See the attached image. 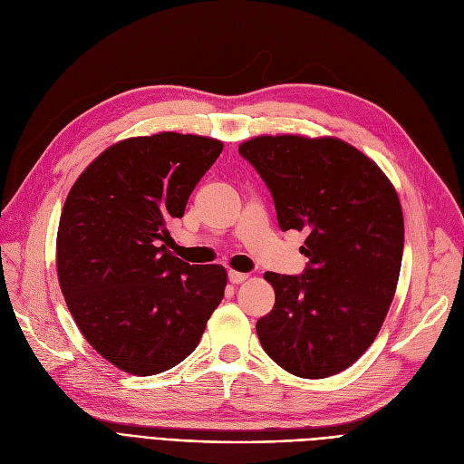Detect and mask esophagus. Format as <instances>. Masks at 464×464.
<instances>
[{
    "instance_id": "1",
    "label": "esophagus",
    "mask_w": 464,
    "mask_h": 464,
    "mask_svg": "<svg viewBox=\"0 0 464 464\" xmlns=\"http://www.w3.org/2000/svg\"><path fill=\"white\" fill-rule=\"evenodd\" d=\"M227 277H229V281L233 283V285H238V283L246 281L248 276H246V274H241V272H233V270H231V272L227 274Z\"/></svg>"
}]
</instances>
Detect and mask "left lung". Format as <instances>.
I'll use <instances>...</instances> for the list:
<instances>
[{"label":"left lung","instance_id":"obj_1","mask_svg":"<svg viewBox=\"0 0 464 464\" xmlns=\"http://www.w3.org/2000/svg\"><path fill=\"white\" fill-rule=\"evenodd\" d=\"M272 192L281 231H304L301 276L266 272L276 304L256 322L293 376L339 373L376 339L397 289L405 226L383 171L339 139L256 137L238 146Z\"/></svg>","mask_w":464,"mask_h":464}]
</instances>
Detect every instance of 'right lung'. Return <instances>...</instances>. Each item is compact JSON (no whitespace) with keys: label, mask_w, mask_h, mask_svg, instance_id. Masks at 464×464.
Segmentation results:
<instances>
[{"label":"right lung","mask_w":464,"mask_h":464,"mask_svg":"<svg viewBox=\"0 0 464 464\" xmlns=\"http://www.w3.org/2000/svg\"><path fill=\"white\" fill-rule=\"evenodd\" d=\"M223 150L216 139L160 132L103 150L74 181L57 229V277L81 334L134 376L197 349L227 285L226 267L166 248L168 223Z\"/></svg>","instance_id":"right-lung-1"}]
</instances>
